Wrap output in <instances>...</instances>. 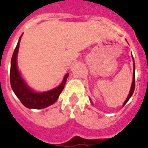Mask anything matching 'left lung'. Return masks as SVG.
<instances>
[{
  "label": "left lung",
  "mask_w": 148,
  "mask_h": 148,
  "mask_svg": "<svg viewBox=\"0 0 148 148\" xmlns=\"http://www.w3.org/2000/svg\"><path fill=\"white\" fill-rule=\"evenodd\" d=\"M134 71H135V63H134ZM134 90H135V72H134V75H133V81H132V86H131V90H130V93H129V94H128V96H127V100L124 101V105L123 106H124L126 103L127 102V101L130 99V97H132V95L133 94V92H134Z\"/></svg>",
  "instance_id": "obj_1"
}]
</instances>
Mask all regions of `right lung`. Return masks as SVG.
Masks as SVG:
<instances>
[{
	"mask_svg": "<svg viewBox=\"0 0 148 148\" xmlns=\"http://www.w3.org/2000/svg\"><path fill=\"white\" fill-rule=\"evenodd\" d=\"M21 36L19 39L17 45L13 52L11 60V68H10V83L12 90L15 94L20 99L21 103L28 109H43L51 106L58 100V97L64 88L65 83L66 82L69 74L65 75L64 79L62 84L54 90L44 92V93H35L30 90L24 80L22 79L21 74L17 70L16 66V56L18 49L20 45Z\"/></svg>",
	"mask_w": 148,
	"mask_h": 148,
	"instance_id": "1",
	"label": "right lung"
}]
</instances>
